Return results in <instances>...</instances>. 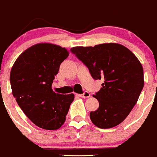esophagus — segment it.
I'll use <instances>...</instances> for the list:
<instances>
[{
	"instance_id": "obj_1",
	"label": "esophagus",
	"mask_w": 157,
	"mask_h": 157,
	"mask_svg": "<svg viewBox=\"0 0 157 157\" xmlns=\"http://www.w3.org/2000/svg\"><path fill=\"white\" fill-rule=\"evenodd\" d=\"M79 96L81 97V98H90V94L89 93V92L85 91V92H83V94H79Z\"/></svg>"
}]
</instances>
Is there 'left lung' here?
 <instances>
[{
	"instance_id": "8db88e82",
	"label": "left lung",
	"mask_w": 157,
	"mask_h": 157,
	"mask_svg": "<svg viewBox=\"0 0 157 157\" xmlns=\"http://www.w3.org/2000/svg\"><path fill=\"white\" fill-rule=\"evenodd\" d=\"M70 51L89 69L94 80H104L101 90L93 95L99 108L90 112L91 121L101 128L119 125L135 106L144 86L141 63L128 48L118 43L77 46Z\"/></svg>"
}]
</instances>
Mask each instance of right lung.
<instances>
[{"label":"right lung","mask_w":157,"mask_h":157,"mask_svg":"<svg viewBox=\"0 0 157 157\" xmlns=\"http://www.w3.org/2000/svg\"><path fill=\"white\" fill-rule=\"evenodd\" d=\"M68 56L59 45L38 43L25 50L11 68L13 96L26 116L43 129L60 128L74 99V94H59L52 89L59 66Z\"/></svg>","instance_id":"1"}]
</instances>
